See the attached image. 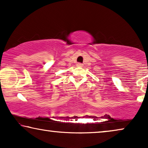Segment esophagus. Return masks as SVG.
<instances>
[{
	"instance_id": "esophagus-1",
	"label": "esophagus",
	"mask_w": 148,
	"mask_h": 148,
	"mask_svg": "<svg viewBox=\"0 0 148 148\" xmlns=\"http://www.w3.org/2000/svg\"><path fill=\"white\" fill-rule=\"evenodd\" d=\"M77 66L78 67H82V64H80V63H79V64H77Z\"/></svg>"
}]
</instances>
